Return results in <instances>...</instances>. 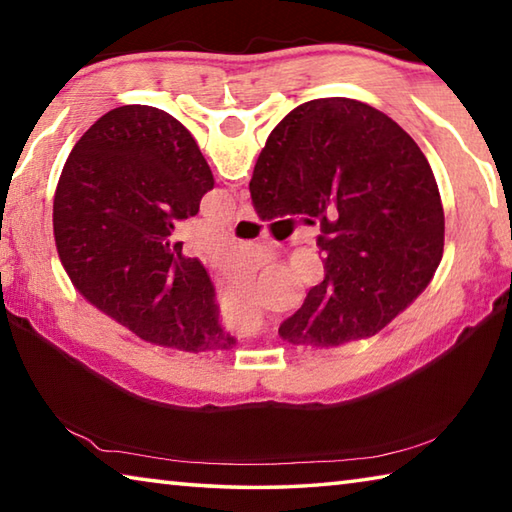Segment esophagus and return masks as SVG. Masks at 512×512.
<instances>
[{"label": "esophagus", "mask_w": 512, "mask_h": 512, "mask_svg": "<svg viewBox=\"0 0 512 512\" xmlns=\"http://www.w3.org/2000/svg\"><path fill=\"white\" fill-rule=\"evenodd\" d=\"M235 219L237 221H255V212L250 210L248 205H241L239 210H237V214H235Z\"/></svg>", "instance_id": "obj_1"}]
</instances>
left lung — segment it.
I'll return each mask as SVG.
<instances>
[{
    "instance_id": "obj_1",
    "label": "left lung",
    "mask_w": 512,
    "mask_h": 512,
    "mask_svg": "<svg viewBox=\"0 0 512 512\" xmlns=\"http://www.w3.org/2000/svg\"><path fill=\"white\" fill-rule=\"evenodd\" d=\"M214 189L192 133L169 112L121 106L69 153L54 196V237L85 300L140 339L185 352L230 350L214 284L171 239Z\"/></svg>"
}]
</instances>
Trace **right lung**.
I'll return each mask as SVG.
<instances>
[{
    "label": "right lung",
    "instance_id": "obj_1",
    "mask_svg": "<svg viewBox=\"0 0 512 512\" xmlns=\"http://www.w3.org/2000/svg\"><path fill=\"white\" fill-rule=\"evenodd\" d=\"M250 198L262 219L307 214L325 277L280 325L318 348L377 334L427 289L445 212L411 135L368 103L316 99L291 110L259 153Z\"/></svg>",
    "mask_w": 512,
    "mask_h": 512
}]
</instances>
